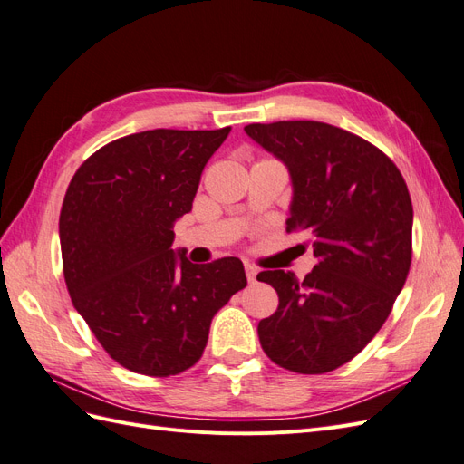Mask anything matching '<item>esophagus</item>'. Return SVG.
<instances>
[{
	"mask_svg": "<svg viewBox=\"0 0 464 464\" xmlns=\"http://www.w3.org/2000/svg\"><path fill=\"white\" fill-rule=\"evenodd\" d=\"M244 269H246V276H247V280H249V285H254L256 280H257V269H256L254 265H249V263H246Z\"/></svg>",
	"mask_w": 464,
	"mask_h": 464,
	"instance_id": "1",
	"label": "esophagus"
}]
</instances>
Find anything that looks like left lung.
<instances>
[{"instance_id": "left-lung-1", "label": "left lung", "mask_w": 464, "mask_h": 464, "mask_svg": "<svg viewBox=\"0 0 464 464\" xmlns=\"http://www.w3.org/2000/svg\"><path fill=\"white\" fill-rule=\"evenodd\" d=\"M244 131L283 162L292 201L286 230L314 246L317 265L302 280L261 271L278 294L261 319V348L296 373L333 372L382 329L412 259V203L391 159L323 121L249 123Z\"/></svg>"}]
</instances>
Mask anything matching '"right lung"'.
<instances>
[{"instance_id":"1","label":"right lung","mask_w":464,"mask_h":464,"mask_svg":"<svg viewBox=\"0 0 464 464\" xmlns=\"http://www.w3.org/2000/svg\"><path fill=\"white\" fill-rule=\"evenodd\" d=\"M150 130L81 164L60 215L63 275L75 310L106 353L135 373L168 377L203 354L210 321L246 288L237 257L193 265L174 249L203 168L228 137Z\"/></svg>"}]
</instances>
